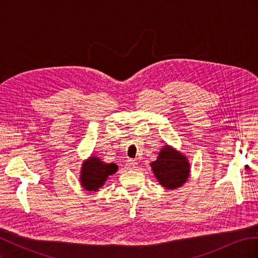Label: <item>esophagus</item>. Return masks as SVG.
<instances>
[{"label":"esophagus","instance_id":"esophagus-1","mask_svg":"<svg viewBox=\"0 0 258 258\" xmlns=\"http://www.w3.org/2000/svg\"><path fill=\"white\" fill-rule=\"evenodd\" d=\"M126 166L129 169H131V170H135L137 168V166H138V162L136 160H134V159H128L127 162H126Z\"/></svg>","mask_w":258,"mask_h":258}]
</instances>
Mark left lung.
<instances>
[{
    "instance_id": "1",
    "label": "left lung",
    "mask_w": 258,
    "mask_h": 258,
    "mask_svg": "<svg viewBox=\"0 0 258 258\" xmlns=\"http://www.w3.org/2000/svg\"><path fill=\"white\" fill-rule=\"evenodd\" d=\"M154 174L159 183L169 189L182 186L189 175V163L181 153L166 145L159 153L158 158L151 163Z\"/></svg>"
}]
</instances>
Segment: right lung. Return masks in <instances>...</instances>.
Wrapping results in <instances>:
<instances>
[{"label":"right lung","instance_id":"obj_1","mask_svg":"<svg viewBox=\"0 0 258 258\" xmlns=\"http://www.w3.org/2000/svg\"><path fill=\"white\" fill-rule=\"evenodd\" d=\"M115 163H104L97 157H90L82 168L81 182L85 189L97 190L107 179V176L116 172Z\"/></svg>","mask_w":258,"mask_h":258}]
</instances>
